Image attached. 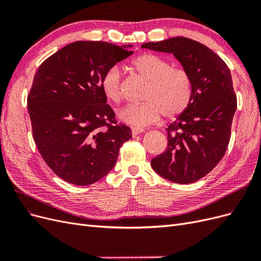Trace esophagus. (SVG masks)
Returning a JSON list of instances; mask_svg holds the SVG:
<instances>
[{"label": "esophagus", "mask_w": 261, "mask_h": 261, "mask_svg": "<svg viewBox=\"0 0 261 261\" xmlns=\"http://www.w3.org/2000/svg\"><path fill=\"white\" fill-rule=\"evenodd\" d=\"M144 132H145L144 128H140V127H132V134H133V136H137V135H139V134L144 133Z\"/></svg>", "instance_id": "esophagus-1"}]
</instances>
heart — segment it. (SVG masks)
<instances>
[{"label": "heart", "instance_id": "1", "mask_svg": "<svg viewBox=\"0 0 261 261\" xmlns=\"http://www.w3.org/2000/svg\"><path fill=\"white\" fill-rule=\"evenodd\" d=\"M133 68L148 86L144 103L126 106L118 112V118L134 127L143 128L165 117L183 113L191 103L193 83L183 68H175L172 63L159 55L144 53L132 62ZM101 88L105 96L113 102L122 99V75L116 67L108 69L102 77Z\"/></svg>", "mask_w": 261, "mask_h": 261}]
</instances>
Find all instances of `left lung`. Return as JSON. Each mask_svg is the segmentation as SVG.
I'll list each match as a JSON object with an SVG mask.
<instances>
[{"mask_svg":"<svg viewBox=\"0 0 261 261\" xmlns=\"http://www.w3.org/2000/svg\"><path fill=\"white\" fill-rule=\"evenodd\" d=\"M141 48L172 53L192 78L191 103L168 128V147L151 160L152 169L173 183L189 184L206 176L222 159L238 107L232 75L208 46L175 37Z\"/></svg>","mask_w":261,"mask_h":261,"instance_id":"obj_1","label":"left lung"}]
</instances>
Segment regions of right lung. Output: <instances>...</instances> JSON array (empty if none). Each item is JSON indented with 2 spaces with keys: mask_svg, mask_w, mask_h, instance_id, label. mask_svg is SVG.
I'll use <instances>...</instances> for the list:
<instances>
[{
  "mask_svg": "<svg viewBox=\"0 0 261 261\" xmlns=\"http://www.w3.org/2000/svg\"><path fill=\"white\" fill-rule=\"evenodd\" d=\"M103 41L67 44L39 66L27 98L36 146L49 168L70 184L105 177L132 130L118 124L102 77L134 52Z\"/></svg>",
  "mask_w": 261,
  "mask_h": 261,
  "instance_id": "right-lung-1",
  "label": "right lung"
}]
</instances>
